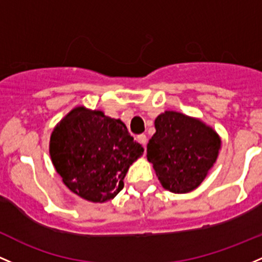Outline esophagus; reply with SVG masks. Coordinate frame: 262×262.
<instances>
[{"label":"esophagus","instance_id":"esophagus-1","mask_svg":"<svg viewBox=\"0 0 262 262\" xmlns=\"http://www.w3.org/2000/svg\"><path fill=\"white\" fill-rule=\"evenodd\" d=\"M138 140H139V143L142 144L144 148H146V136L145 134H140V136H138Z\"/></svg>","mask_w":262,"mask_h":262}]
</instances>
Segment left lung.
I'll list each match as a JSON object with an SVG mask.
<instances>
[{"label":"left lung","mask_w":262,"mask_h":262,"mask_svg":"<svg viewBox=\"0 0 262 262\" xmlns=\"http://www.w3.org/2000/svg\"><path fill=\"white\" fill-rule=\"evenodd\" d=\"M154 125L146 158L162 186L174 194L195 190L219 157L220 136L199 118L175 111L159 114Z\"/></svg>","instance_id":"obj_1"}]
</instances>
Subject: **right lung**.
I'll return each instance as SVG.
<instances>
[{
	"label": "right lung",
	"instance_id": "add662e5",
	"mask_svg": "<svg viewBox=\"0 0 262 262\" xmlns=\"http://www.w3.org/2000/svg\"><path fill=\"white\" fill-rule=\"evenodd\" d=\"M143 151L122 120L84 105L68 112L50 139L52 164L63 184L92 203L114 199Z\"/></svg>",
	"mask_w": 262,
	"mask_h": 262
}]
</instances>
